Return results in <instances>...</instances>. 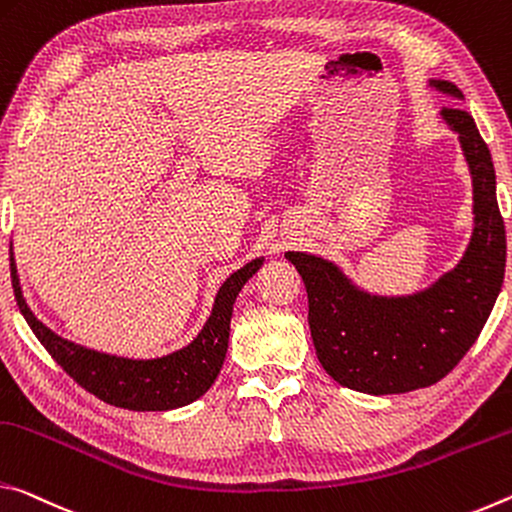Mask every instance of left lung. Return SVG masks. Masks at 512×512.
Listing matches in <instances>:
<instances>
[{"label":"left lung","instance_id":"8db88e82","mask_svg":"<svg viewBox=\"0 0 512 512\" xmlns=\"http://www.w3.org/2000/svg\"><path fill=\"white\" fill-rule=\"evenodd\" d=\"M431 86L463 99L451 81ZM458 133L474 186V233L465 256L431 288L381 297L356 288L333 263L288 251L308 292V324L333 381L367 395H399L438 383L460 363L488 322L506 272V229L490 149L463 108H442Z\"/></svg>","mask_w":512,"mask_h":512}]
</instances>
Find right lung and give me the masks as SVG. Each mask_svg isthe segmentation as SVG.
I'll return each instance as SVG.
<instances>
[{"label":"right lung","instance_id":"right-lung-1","mask_svg":"<svg viewBox=\"0 0 512 512\" xmlns=\"http://www.w3.org/2000/svg\"><path fill=\"white\" fill-rule=\"evenodd\" d=\"M263 258L247 263L233 272L217 290L213 313L188 347L161 358L133 360L124 356H111L104 351L81 347L54 333L38 320L22 297L18 267H15L11 245V279L18 299L20 313L43 342L63 370L86 388L90 395L106 404L127 410H172L188 406L199 399L215 383L222 370L226 347H229V324L233 304L242 286L261 270Z\"/></svg>","mask_w":512,"mask_h":512}]
</instances>
